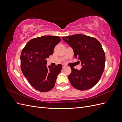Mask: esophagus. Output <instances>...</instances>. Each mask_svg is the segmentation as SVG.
Returning <instances> with one entry per match:
<instances>
[{
	"label": "esophagus",
	"instance_id": "1",
	"mask_svg": "<svg viewBox=\"0 0 122 122\" xmlns=\"http://www.w3.org/2000/svg\"><path fill=\"white\" fill-rule=\"evenodd\" d=\"M66 67H67V66H66L65 65H62V68H66Z\"/></svg>",
	"mask_w": 122,
	"mask_h": 122
}]
</instances>
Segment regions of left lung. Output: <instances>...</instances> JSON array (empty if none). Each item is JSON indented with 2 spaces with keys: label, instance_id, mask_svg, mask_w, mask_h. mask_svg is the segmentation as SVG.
Wrapping results in <instances>:
<instances>
[{
  "label": "left lung",
  "instance_id": "1",
  "mask_svg": "<svg viewBox=\"0 0 122 122\" xmlns=\"http://www.w3.org/2000/svg\"><path fill=\"white\" fill-rule=\"evenodd\" d=\"M62 39L72 48L75 57L82 66L80 70L71 68L68 78L71 85L80 91L93 87L100 79L105 67V55L100 43L81 34L63 36Z\"/></svg>",
  "mask_w": 122,
  "mask_h": 122
}]
</instances>
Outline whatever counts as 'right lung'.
<instances>
[{
    "label": "right lung",
    "instance_id": "1",
    "mask_svg": "<svg viewBox=\"0 0 122 122\" xmlns=\"http://www.w3.org/2000/svg\"><path fill=\"white\" fill-rule=\"evenodd\" d=\"M58 36H45L30 40L22 50L21 69L36 90L46 92L52 89L62 65L47 67V58L52 55L55 46L61 42Z\"/></svg>",
    "mask_w": 122,
    "mask_h": 122
}]
</instances>
